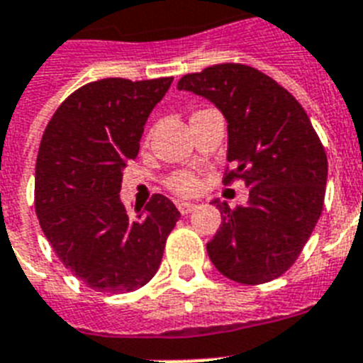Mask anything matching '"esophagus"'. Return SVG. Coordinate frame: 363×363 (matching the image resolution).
<instances>
[{
	"instance_id": "obj_1",
	"label": "esophagus",
	"mask_w": 363,
	"mask_h": 363,
	"mask_svg": "<svg viewBox=\"0 0 363 363\" xmlns=\"http://www.w3.org/2000/svg\"><path fill=\"white\" fill-rule=\"evenodd\" d=\"M177 208H179V212H181L182 216H186L196 210V205H194V203H182L181 201V203H177Z\"/></svg>"
}]
</instances>
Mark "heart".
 <instances>
[{
  "label": "heart",
  "instance_id": "b5f03b06",
  "mask_svg": "<svg viewBox=\"0 0 363 363\" xmlns=\"http://www.w3.org/2000/svg\"><path fill=\"white\" fill-rule=\"evenodd\" d=\"M166 186L177 196H194L199 190V179L191 173H175L167 179Z\"/></svg>",
  "mask_w": 363,
  "mask_h": 363
}]
</instances>
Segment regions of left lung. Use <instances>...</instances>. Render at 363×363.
Segmentation results:
<instances>
[{
    "label": "left lung",
    "instance_id": "1",
    "mask_svg": "<svg viewBox=\"0 0 363 363\" xmlns=\"http://www.w3.org/2000/svg\"><path fill=\"white\" fill-rule=\"evenodd\" d=\"M188 90L227 118L223 184L243 181L249 203H218L221 225L206 251L218 271L240 284L279 279L299 258L325 203L328 162L301 103L247 64L223 62L181 77Z\"/></svg>",
    "mask_w": 363,
    "mask_h": 363
}]
</instances>
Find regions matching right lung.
I'll return each mask as SVG.
<instances>
[{
	"label": "right lung",
	"mask_w": 363,
	"mask_h": 363,
	"mask_svg": "<svg viewBox=\"0 0 363 363\" xmlns=\"http://www.w3.org/2000/svg\"><path fill=\"white\" fill-rule=\"evenodd\" d=\"M173 77H106L68 96L42 136L35 210L55 255L96 291L145 286L162 262L181 214L155 194L130 216L120 201L121 169L138 155L144 125Z\"/></svg>",
	"instance_id": "obj_1"
}]
</instances>
